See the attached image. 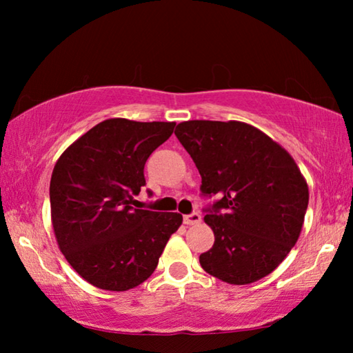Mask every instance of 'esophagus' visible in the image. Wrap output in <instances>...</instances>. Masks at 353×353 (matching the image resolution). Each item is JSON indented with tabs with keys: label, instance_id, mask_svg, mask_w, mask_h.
Listing matches in <instances>:
<instances>
[{
	"label": "esophagus",
	"instance_id": "1",
	"mask_svg": "<svg viewBox=\"0 0 353 353\" xmlns=\"http://www.w3.org/2000/svg\"><path fill=\"white\" fill-rule=\"evenodd\" d=\"M183 223L187 225H194L201 223V214L199 213H191V214H185L183 216Z\"/></svg>",
	"mask_w": 353,
	"mask_h": 353
}]
</instances>
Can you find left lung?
Returning <instances> with one entry per match:
<instances>
[{
  "label": "left lung",
  "instance_id": "1",
  "mask_svg": "<svg viewBox=\"0 0 353 353\" xmlns=\"http://www.w3.org/2000/svg\"><path fill=\"white\" fill-rule=\"evenodd\" d=\"M174 134L199 170L202 193L221 198L204 216L214 243L199 255L202 270L230 285L266 277L299 240L308 207L294 159L243 121L191 119Z\"/></svg>",
  "mask_w": 353,
  "mask_h": 353
}]
</instances>
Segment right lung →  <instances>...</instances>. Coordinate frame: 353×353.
Instances as JSON below:
<instances>
[{"label": "right lung", "mask_w": 353, "mask_h": 353, "mask_svg": "<svg viewBox=\"0 0 353 353\" xmlns=\"http://www.w3.org/2000/svg\"><path fill=\"white\" fill-rule=\"evenodd\" d=\"M174 121H101L57 159L50 183L57 246L93 286L128 291L157 268L182 214L134 208L146 183L149 155L170 139Z\"/></svg>", "instance_id": "right-lung-1"}]
</instances>
